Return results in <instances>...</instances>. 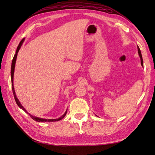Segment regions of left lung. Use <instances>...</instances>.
<instances>
[{
    "label": "left lung",
    "mask_w": 155,
    "mask_h": 155,
    "mask_svg": "<svg viewBox=\"0 0 155 155\" xmlns=\"http://www.w3.org/2000/svg\"><path fill=\"white\" fill-rule=\"evenodd\" d=\"M137 48H138V53H139V55H140V59H141V65H142V66H143V59H142V56H141V51H140V48H139V46L137 47Z\"/></svg>",
    "instance_id": "1"
}]
</instances>
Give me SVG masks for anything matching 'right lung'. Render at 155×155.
Returning <instances> with one entry per match:
<instances>
[{
    "label": "right lung",
    "instance_id": "right-lung-1",
    "mask_svg": "<svg viewBox=\"0 0 155 155\" xmlns=\"http://www.w3.org/2000/svg\"><path fill=\"white\" fill-rule=\"evenodd\" d=\"M25 40V38H23L22 40H21V41L19 44V45H18V48H17V50H16V52H15V54H14V58H13V60H12V68H11V77H12V91H13V94H14V98H15V102H16L17 104L18 105V107H20V108L22 109V110H24V111L27 113V114H28V112L26 111V109L24 108V107H22V104H20V103L19 102V101H18V99L17 98L16 96H15V90H14V82H13V79H14V68H15V61H16V57H17V55H18V51H19V50L21 46H22V44L23 43V41H24ZM67 114V111H65V114L62 115V116H61L60 117H59V118L57 119H54V120H47V119H43V118H40V117H35V116H33V115H31L29 114V115H31V117H32V118L35 120V121H37V122H56V121H59V120H62L64 117L65 116V115H66Z\"/></svg>",
    "mask_w": 155,
    "mask_h": 155
}]
</instances>
